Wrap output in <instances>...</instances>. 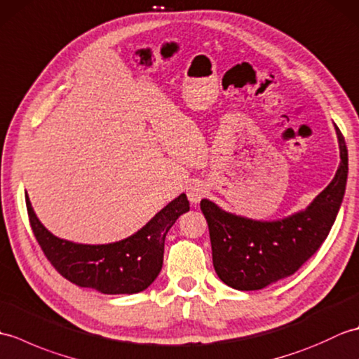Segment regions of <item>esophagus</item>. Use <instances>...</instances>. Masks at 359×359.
<instances>
[{"label":"esophagus","mask_w":359,"mask_h":359,"mask_svg":"<svg viewBox=\"0 0 359 359\" xmlns=\"http://www.w3.org/2000/svg\"><path fill=\"white\" fill-rule=\"evenodd\" d=\"M208 189L201 182H196V184H191L187 189V196L191 203H199L205 196H207Z\"/></svg>","instance_id":"obj_1"}]
</instances>
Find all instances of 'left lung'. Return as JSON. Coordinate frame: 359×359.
Returning a JSON list of instances; mask_svg holds the SVG:
<instances>
[{"label": "left lung", "mask_w": 359, "mask_h": 359, "mask_svg": "<svg viewBox=\"0 0 359 359\" xmlns=\"http://www.w3.org/2000/svg\"><path fill=\"white\" fill-rule=\"evenodd\" d=\"M341 163L323 193L306 211L276 222H259L220 210L207 199L201 210L208 222L212 265L220 280L236 290H261L296 273L329 236L346 191L348 172L344 137L337 128Z\"/></svg>", "instance_id": "8db88e82"}]
</instances>
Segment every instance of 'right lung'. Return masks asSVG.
Segmentation results:
<instances>
[{
  "label": "right lung",
  "mask_w": 359,
  "mask_h": 359,
  "mask_svg": "<svg viewBox=\"0 0 359 359\" xmlns=\"http://www.w3.org/2000/svg\"><path fill=\"white\" fill-rule=\"evenodd\" d=\"M26 207L38 245L63 278L104 294H133L143 292L158 276L166 233L189 210V202L185 194H180L131 238L108 245H83L58 239L38 220L29 197Z\"/></svg>",
  "instance_id": "add662e5"
}]
</instances>
